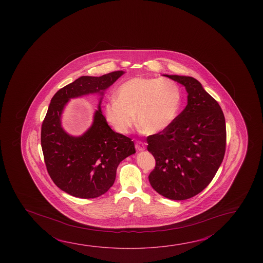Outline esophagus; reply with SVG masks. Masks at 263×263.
<instances>
[{
  "instance_id": "obj_1",
  "label": "esophagus",
  "mask_w": 263,
  "mask_h": 263,
  "mask_svg": "<svg viewBox=\"0 0 263 263\" xmlns=\"http://www.w3.org/2000/svg\"><path fill=\"white\" fill-rule=\"evenodd\" d=\"M135 146H136L137 151H143L146 149V144H145V143L141 142V141H137Z\"/></svg>"
}]
</instances>
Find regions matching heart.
Wrapping results in <instances>:
<instances>
[{
  "instance_id": "1",
  "label": "heart",
  "mask_w": 263,
  "mask_h": 263,
  "mask_svg": "<svg viewBox=\"0 0 263 263\" xmlns=\"http://www.w3.org/2000/svg\"><path fill=\"white\" fill-rule=\"evenodd\" d=\"M115 96L104 104V116L121 134L129 132L136 117L145 133L163 131L175 120L181 103L180 87L163 78H132L117 88Z\"/></svg>"
}]
</instances>
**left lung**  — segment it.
<instances>
[{
	"label": "left lung",
	"instance_id": "obj_1",
	"mask_svg": "<svg viewBox=\"0 0 263 263\" xmlns=\"http://www.w3.org/2000/svg\"><path fill=\"white\" fill-rule=\"evenodd\" d=\"M163 76L185 87L187 105L168 128L146 139L156 160L148 180L158 194L181 201L201 193L218 171L226 151V121L218 103L196 79Z\"/></svg>",
	"mask_w": 263,
	"mask_h": 263
}]
</instances>
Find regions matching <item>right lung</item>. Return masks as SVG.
Masks as SVG:
<instances>
[{"instance_id":"right-lung-1","label":"right lung","mask_w":263,"mask_h":263,"mask_svg":"<svg viewBox=\"0 0 263 263\" xmlns=\"http://www.w3.org/2000/svg\"><path fill=\"white\" fill-rule=\"evenodd\" d=\"M125 74L118 70L100 77L82 76L52 97L41 128V146L48 174L60 189L79 198L99 197L112 187L122 160L136 153L129 138L115 132L101 110L104 91ZM100 96L90 127L81 136L67 134L61 116L69 100Z\"/></svg>"}]
</instances>
